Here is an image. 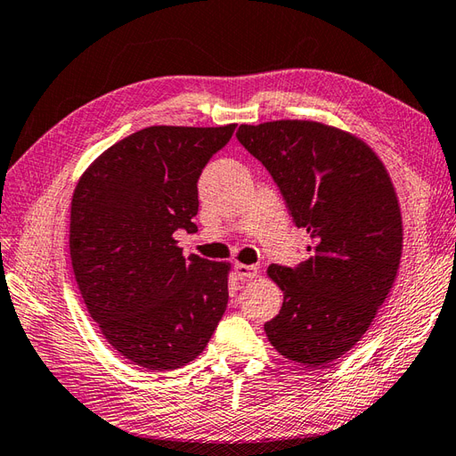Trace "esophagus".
I'll list each match as a JSON object with an SVG mask.
<instances>
[{"instance_id": "1", "label": "esophagus", "mask_w": 456, "mask_h": 456, "mask_svg": "<svg viewBox=\"0 0 456 456\" xmlns=\"http://www.w3.org/2000/svg\"><path fill=\"white\" fill-rule=\"evenodd\" d=\"M235 273L239 276V281H253L256 279L258 269L255 265H243V263H237L235 265Z\"/></svg>"}]
</instances>
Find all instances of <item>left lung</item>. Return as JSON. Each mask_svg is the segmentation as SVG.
I'll return each instance as SVG.
<instances>
[{
    "label": "left lung",
    "instance_id": "left-lung-1",
    "mask_svg": "<svg viewBox=\"0 0 456 456\" xmlns=\"http://www.w3.org/2000/svg\"><path fill=\"white\" fill-rule=\"evenodd\" d=\"M237 138L310 235L297 269H266L284 297L266 338L284 358L324 368L362 340L395 282L403 248L395 187L363 140L322 122L240 124Z\"/></svg>",
    "mask_w": 456,
    "mask_h": 456
}]
</instances>
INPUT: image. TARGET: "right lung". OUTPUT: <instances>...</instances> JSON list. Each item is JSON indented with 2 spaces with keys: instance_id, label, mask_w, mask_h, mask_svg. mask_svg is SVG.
I'll return each instance as SVG.
<instances>
[{
  "instance_id": "right-lung-1",
  "label": "right lung",
  "mask_w": 456,
  "mask_h": 456,
  "mask_svg": "<svg viewBox=\"0 0 456 456\" xmlns=\"http://www.w3.org/2000/svg\"><path fill=\"white\" fill-rule=\"evenodd\" d=\"M216 128L150 126L104 150L70 201V263L88 314L128 362L177 370L205 350L229 300V263L183 256L195 233L201 169L233 136Z\"/></svg>"
}]
</instances>
